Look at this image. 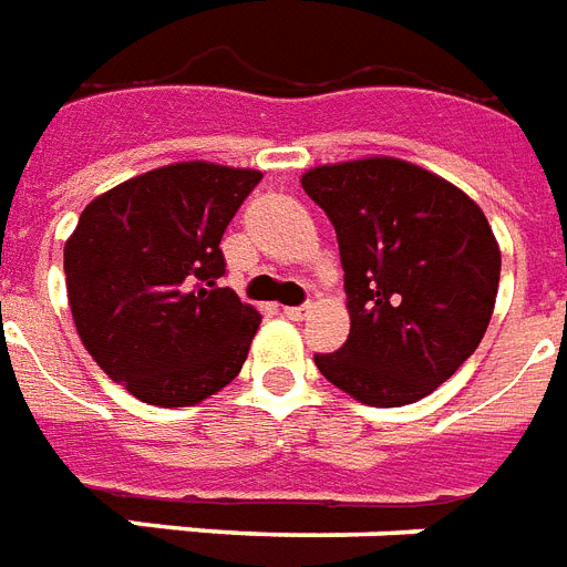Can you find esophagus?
<instances>
[{
	"label": "esophagus",
	"mask_w": 567,
	"mask_h": 567,
	"mask_svg": "<svg viewBox=\"0 0 567 567\" xmlns=\"http://www.w3.org/2000/svg\"><path fill=\"white\" fill-rule=\"evenodd\" d=\"M312 312V306H285V318H291V321H306Z\"/></svg>",
	"instance_id": "obj_1"
}]
</instances>
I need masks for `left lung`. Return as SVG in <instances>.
Returning <instances> with one entry per match:
<instances>
[{"mask_svg": "<svg viewBox=\"0 0 567 567\" xmlns=\"http://www.w3.org/2000/svg\"><path fill=\"white\" fill-rule=\"evenodd\" d=\"M339 237L351 332L315 357L332 386L369 408H404L478 348L499 288V244L464 189L399 157L302 172Z\"/></svg>", "mask_w": 567, "mask_h": 567, "instance_id": "1", "label": "left lung"}]
</instances>
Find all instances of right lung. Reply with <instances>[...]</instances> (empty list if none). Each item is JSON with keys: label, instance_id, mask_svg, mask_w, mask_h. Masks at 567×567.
Wrapping results in <instances>:
<instances>
[{"label": "right lung", "instance_id": "add662e5", "mask_svg": "<svg viewBox=\"0 0 567 567\" xmlns=\"http://www.w3.org/2000/svg\"><path fill=\"white\" fill-rule=\"evenodd\" d=\"M261 181L184 159L92 198L64 244L76 336L145 404L193 408L240 374L261 315L226 274L223 231Z\"/></svg>", "mask_w": 567, "mask_h": 567}]
</instances>
